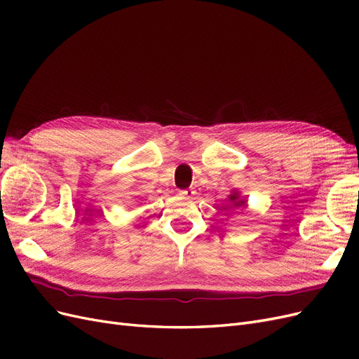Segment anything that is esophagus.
Listing matches in <instances>:
<instances>
[{
	"label": "esophagus",
	"mask_w": 359,
	"mask_h": 359,
	"mask_svg": "<svg viewBox=\"0 0 359 359\" xmlns=\"http://www.w3.org/2000/svg\"><path fill=\"white\" fill-rule=\"evenodd\" d=\"M194 191L193 189H186V190H181L180 191V196H182V198H193L194 196Z\"/></svg>",
	"instance_id": "esophagus-1"
}]
</instances>
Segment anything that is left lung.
I'll return each instance as SVG.
<instances>
[{
  "instance_id": "obj_1",
  "label": "left lung",
  "mask_w": 359,
  "mask_h": 359,
  "mask_svg": "<svg viewBox=\"0 0 359 359\" xmlns=\"http://www.w3.org/2000/svg\"><path fill=\"white\" fill-rule=\"evenodd\" d=\"M227 199H229V203L226 206L227 210L231 211H243L247 205V201L244 198H240V193L238 191H232L229 196H227Z\"/></svg>"
}]
</instances>
